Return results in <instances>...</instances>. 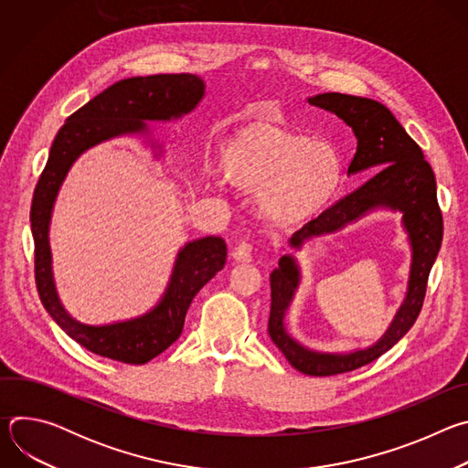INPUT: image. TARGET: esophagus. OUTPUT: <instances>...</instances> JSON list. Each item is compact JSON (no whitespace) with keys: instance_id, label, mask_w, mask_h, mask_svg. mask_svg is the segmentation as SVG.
Instances as JSON below:
<instances>
[{"instance_id":"1","label":"esophagus","mask_w":468,"mask_h":468,"mask_svg":"<svg viewBox=\"0 0 468 468\" xmlns=\"http://www.w3.org/2000/svg\"><path fill=\"white\" fill-rule=\"evenodd\" d=\"M233 259L237 262H250L251 261V244L250 242H240L233 250Z\"/></svg>"}]
</instances>
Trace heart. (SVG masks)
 <instances>
[{"mask_svg": "<svg viewBox=\"0 0 468 468\" xmlns=\"http://www.w3.org/2000/svg\"><path fill=\"white\" fill-rule=\"evenodd\" d=\"M222 165L233 185L257 192L262 218L278 228H294L316 217L343 179L335 150L276 122H255L237 131L222 150ZM206 176L215 186L226 183L222 170L211 163Z\"/></svg>", "mask_w": 468, "mask_h": 468, "instance_id": "heart-1", "label": "heart"}]
</instances>
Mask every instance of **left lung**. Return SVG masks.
Returning <instances> with one entry per match:
<instances>
[{
  "label": "left lung",
  "mask_w": 468,
  "mask_h": 468,
  "mask_svg": "<svg viewBox=\"0 0 468 468\" xmlns=\"http://www.w3.org/2000/svg\"><path fill=\"white\" fill-rule=\"evenodd\" d=\"M309 105L337 114L352 127L357 152L348 176L379 168L363 186L307 222L289 239V246L302 250L311 239L331 235L361 220L372 211L402 213V228L411 246V266L406 298L383 335L367 348L352 352H318L298 343L287 329V311L302 282L298 259L287 253L271 274L272 305L269 335L287 361L307 376H335L372 363L390 350L415 324L426 296L431 266L442 240V215L437 204V183L420 146L408 135L394 114L379 101L339 92L307 98Z\"/></svg>",
  "instance_id": "8db88e82"
}]
</instances>
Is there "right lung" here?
Returning a JSON list of instances; mask_svg holds the SVG:
<instances>
[{
    "label": "right lung",
    "mask_w": 468,
    "mask_h": 468,
    "mask_svg": "<svg viewBox=\"0 0 468 468\" xmlns=\"http://www.w3.org/2000/svg\"><path fill=\"white\" fill-rule=\"evenodd\" d=\"M206 96V83L192 74H159L122 80L76 111L58 129L31 206L35 280L42 305L57 325L89 352L129 365H144L176 343L186 311L207 282L226 264L222 237L188 240L176 257L161 300L144 314L111 324H85L64 309L51 269L49 224L58 190L72 165L90 148L120 139L144 137L163 155L146 122H174L192 112Z\"/></svg>",
    "instance_id": "1"
}]
</instances>
